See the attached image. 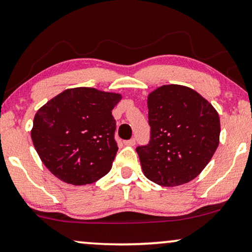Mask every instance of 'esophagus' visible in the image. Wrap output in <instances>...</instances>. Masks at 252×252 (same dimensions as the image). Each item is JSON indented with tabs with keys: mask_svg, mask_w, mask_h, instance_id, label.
I'll list each match as a JSON object with an SVG mask.
<instances>
[{
	"mask_svg": "<svg viewBox=\"0 0 252 252\" xmlns=\"http://www.w3.org/2000/svg\"><path fill=\"white\" fill-rule=\"evenodd\" d=\"M124 145H125V146H130V147H133L134 145H135V139L126 140V141H124Z\"/></svg>",
	"mask_w": 252,
	"mask_h": 252,
	"instance_id": "34e87169",
	"label": "esophagus"
}]
</instances>
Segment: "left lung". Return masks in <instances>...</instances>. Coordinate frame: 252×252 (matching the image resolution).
<instances>
[{"instance_id": "1", "label": "left lung", "mask_w": 252, "mask_h": 252, "mask_svg": "<svg viewBox=\"0 0 252 252\" xmlns=\"http://www.w3.org/2000/svg\"><path fill=\"white\" fill-rule=\"evenodd\" d=\"M147 104L150 140L136 148L143 174L162 186L191 182L218 148L219 113L197 91L178 84L155 89Z\"/></svg>"}]
</instances>
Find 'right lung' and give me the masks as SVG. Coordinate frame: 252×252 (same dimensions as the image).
<instances>
[{"instance_id":"right-lung-1","label":"right lung","mask_w":252,"mask_h":252,"mask_svg":"<svg viewBox=\"0 0 252 252\" xmlns=\"http://www.w3.org/2000/svg\"><path fill=\"white\" fill-rule=\"evenodd\" d=\"M122 94L73 88L35 113L31 138L39 158L55 177L86 185L104 177L118 152L113 107Z\"/></svg>"}]
</instances>
